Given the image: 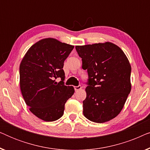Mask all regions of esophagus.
I'll list each match as a JSON object with an SVG mask.
<instances>
[{"mask_svg": "<svg viewBox=\"0 0 150 150\" xmlns=\"http://www.w3.org/2000/svg\"><path fill=\"white\" fill-rule=\"evenodd\" d=\"M81 89V85H79V86H75V87H74V89H75V91H79V90H80Z\"/></svg>", "mask_w": 150, "mask_h": 150, "instance_id": "esophagus-1", "label": "esophagus"}]
</instances>
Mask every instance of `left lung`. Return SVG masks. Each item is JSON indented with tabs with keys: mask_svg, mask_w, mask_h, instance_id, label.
Instances as JSON below:
<instances>
[{
	"mask_svg": "<svg viewBox=\"0 0 150 150\" xmlns=\"http://www.w3.org/2000/svg\"><path fill=\"white\" fill-rule=\"evenodd\" d=\"M76 50L88 73L84 115L96 123L111 120L122 110L131 90L128 58L110 42L76 46Z\"/></svg>",
	"mask_w": 150,
	"mask_h": 150,
	"instance_id": "obj_1",
	"label": "left lung"
}]
</instances>
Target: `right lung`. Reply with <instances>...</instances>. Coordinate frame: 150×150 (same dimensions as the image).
Segmentation results:
<instances>
[{
	"label": "right lung",
	"mask_w": 150,
	"mask_h": 150,
	"mask_svg": "<svg viewBox=\"0 0 150 150\" xmlns=\"http://www.w3.org/2000/svg\"><path fill=\"white\" fill-rule=\"evenodd\" d=\"M74 46L52 38L39 41L28 49L20 65V89L33 114L46 122L63 116L65 104L74 93L65 85L64 61ZM61 81L57 83L56 79Z\"/></svg>",
	"instance_id": "right-lung-1"
}]
</instances>
